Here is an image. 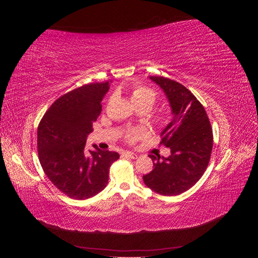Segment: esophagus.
I'll list each match as a JSON object with an SVG mask.
<instances>
[{
  "label": "esophagus",
  "instance_id": "obj_1",
  "mask_svg": "<svg viewBox=\"0 0 258 258\" xmlns=\"http://www.w3.org/2000/svg\"><path fill=\"white\" fill-rule=\"evenodd\" d=\"M121 155L126 156V157H129V158H132V159L138 158V155L135 154V153H131V152H122Z\"/></svg>",
  "mask_w": 258,
  "mask_h": 258
}]
</instances>
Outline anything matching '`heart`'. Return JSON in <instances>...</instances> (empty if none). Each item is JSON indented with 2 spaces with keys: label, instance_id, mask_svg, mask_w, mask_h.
<instances>
[{
  "label": "heart",
  "instance_id": "b5f03b06",
  "mask_svg": "<svg viewBox=\"0 0 258 258\" xmlns=\"http://www.w3.org/2000/svg\"><path fill=\"white\" fill-rule=\"evenodd\" d=\"M156 98H157V93L150 87L141 84H135L130 88V99L132 103L136 105V107L145 106L148 110L154 105ZM157 118L159 122H165L168 119V116L166 113L160 112L157 115ZM148 132L145 128L139 127V128H132L128 129L124 134V139L129 143H136L139 140H141L147 137Z\"/></svg>",
  "mask_w": 258,
  "mask_h": 258
}]
</instances>
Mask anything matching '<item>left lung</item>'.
<instances>
[{
  "mask_svg": "<svg viewBox=\"0 0 258 258\" xmlns=\"http://www.w3.org/2000/svg\"><path fill=\"white\" fill-rule=\"evenodd\" d=\"M165 91L173 118L161 132L159 145L169 147V157L148 155L154 169L143 175L147 187L165 196L179 195L196 184L208 168L213 132L207 112L185 86L163 76H150Z\"/></svg>",
  "mask_w": 258,
  "mask_h": 258,
  "instance_id": "obj_1",
  "label": "left lung"
}]
</instances>
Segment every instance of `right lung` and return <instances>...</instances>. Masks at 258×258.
<instances>
[{
	"label": "right lung",
	"mask_w": 258,
	"mask_h": 258,
	"mask_svg": "<svg viewBox=\"0 0 258 258\" xmlns=\"http://www.w3.org/2000/svg\"><path fill=\"white\" fill-rule=\"evenodd\" d=\"M112 81L91 83L69 91L50 105L37 127V153L45 174L68 197L85 200L108 182L115 152L86 148L92 122L102 111L101 101Z\"/></svg>",
	"instance_id": "add662e5"
}]
</instances>
